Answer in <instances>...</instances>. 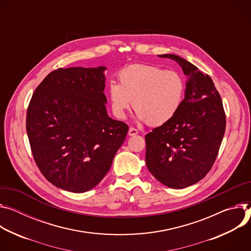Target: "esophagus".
Instances as JSON below:
<instances>
[{
	"instance_id": "34e87169",
	"label": "esophagus",
	"mask_w": 251,
	"mask_h": 251,
	"mask_svg": "<svg viewBox=\"0 0 251 251\" xmlns=\"http://www.w3.org/2000/svg\"><path fill=\"white\" fill-rule=\"evenodd\" d=\"M137 133H138V130H137L136 128H134V127H129L128 132H127V134H128L129 136H133V135H135V134H137Z\"/></svg>"
}]
</instances>
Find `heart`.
Wrapping results in <instances>:
<instances>
[{"instance_id": "obj_1", "label": "heart", "mask_w": 251, "mask_h": 251, "mask_svg": "<svg viewBox=\"0 0 251 251\" xmlns=\"http://www.w3.org/2000/svg\"><path fill=\"white\" fill-rule=\"evenodd\" d=\"M119 83L110 82L107 99L113 114L124 119L132 104L138 120L151 126L170 122L185 97L183 75L152 65H130L120 71Z\"/></svg>"}]
</instances>
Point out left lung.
I'll return each instance as SVG.
<instances>
[{"label": "left lung", "instance_id": "left-lung-1", "mask_svg": "<svg viewBox=\"0 0 251 251\" xmlns=\"http://www.w3.org/2000/svg\"><path fill=\"white\" fill-rule=\"evenodd\" d=\"M158 57L176 61L188 78L178 113L146 135V162L159 182L180 189L199 182L212 168L226 131V114L208 75L176 54Z\"/></svg>", "mask_w": 251, "mask_h": 251}]
</instances>
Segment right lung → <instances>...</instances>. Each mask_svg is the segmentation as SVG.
<instances>
[{
  "label": "right lung",
  "instance_id": "add662e5",
  "mask_svg": "<svg viewBox=\"0 0 251 251\" xmlns=\"http://www.w3.org/2000/svg\"><path fill=\"white\" fill-rule=\"evenodd\" d=\"M105 67L58 69L33 94L26 133L34 159L54 186L81 193L98 185L124 144L127 125L106 113Z\"/></svg>",
  "mask_w": 251,
  "mask_h": 251
}]
</instances>
